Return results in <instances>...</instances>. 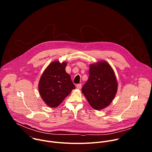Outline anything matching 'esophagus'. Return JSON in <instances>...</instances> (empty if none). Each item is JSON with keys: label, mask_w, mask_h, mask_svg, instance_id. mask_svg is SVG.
Segmentation results:
<instances>
[{"label": "esophagus", "mask_w": 152, "mask_h": 152, "mask_svg": "<svg viewBox=\"0 0 152 152\" xmlns=\"http://www.w3.org/2000/svg\"><path fill=\"white\" fill-rule=\"evenodd\" d=\"M81 86H82V84L81 83H78L76 85V87L77 89H80L81 88Z\"/></svg>", "instance_id": "obj_1"}]
</instances>
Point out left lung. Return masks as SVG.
Returning <instances> with one entry per match:
<instances>
[{
	"label": "left lung",
	"mask_w": 152,
	"mask_h": 152,
	"mask_svg": "<svg viewBox=\"0 0 152 152\" xmlns=\"http://www.w3.org/2000/svg\"><path fill=\"white\" fill-rule=\"evenodd\" d=\"M117 88L114 72L107 62L101 61L90 65L89 78L82 91L93 109L99 111L109 106Z\"/></svg>",
	"instance_id": "left-lung-1"
}]
</instances>
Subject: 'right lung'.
I'll use <instances>...</instances> for the list:
<instances>
[{
  "label": "right lung",
  "mask_w": 152,
  "mask_h": 152,
  "mask_svg": "<svg viewBox=\"0 0 152 152\" xmlns=\"http://www.w3.org/2000/svg\"><path fill=\"white\" fill-rule=\"evenodd\" d=\"M67 62L53 61L42 73L38 83L41 97L51 107L59 106L75 86L66 72Z\"/></svg>",
  "instance_id": "obj_1"
}]
</instances>
